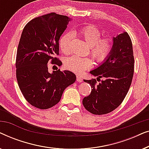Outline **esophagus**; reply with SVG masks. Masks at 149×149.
I'll return each mask as SVG.
<instances>
[{
	"instance_id": "esophagus-1",
	"label": "esophagus",
	"mask_w": 149,
	"mask_h": 149,
	"mask_svg": "<svg viewBox=\"0 0 149 149\" xmlns=\"http://www.w3.org/2000/svg\"><path fill=\"white\" fill-rule=\"evenodd\" d=\"M77 81L79 83L83 82V79H82V78H81V77H80V76H77Z\"/></svg>"
}]
</instances>
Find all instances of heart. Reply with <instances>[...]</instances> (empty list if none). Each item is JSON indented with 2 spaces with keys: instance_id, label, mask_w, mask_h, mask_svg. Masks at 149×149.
<instances>
[{
  "instance_id": "b5f03b06",
  "label": "heart",
  "mask_w": 149,
  "mask_h": 149,
  "mask_svg": "<svg viewBox=\"0 0 149 149\" xmlns=\"http://www.w3.org/2000/svg\"><path fill=\"white\" fill-rule=\"evenodd\" d=\"M86 43L89 46L90 55L98 62L104 60L111 52L113 47L112 40L108 37H101V33L94 26L88 25L81 28L77 31ZM71 34L66 33L61 36L59 45L62 52L65 54L70 52ZM68 70L76 73H81L92 66V61L87 58H79L72 56L67 58L64 64Z\"/></svg>"
}]
</instances>
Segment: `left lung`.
<instances>
[{
	"label": "left lung",
	"mask_w": 149,
	"mask_h": 149,
	"mask_svg": "<svg viewBox=\"0 0 149 149\" xmlns=\"http://www.w3.org/2000/svg\"><path fill=\"white\" fill-rule=\"evenodd\" d=\"M134 58L131 38L126 32L113 38V47L107 58L89 73L97 77L83 80L90 84V95L85 97L83 104L93 115L111 113L121 104L131 85L134 75Z\"/></svg>",
	"instance_id": "obj_1"
}]
</instances>
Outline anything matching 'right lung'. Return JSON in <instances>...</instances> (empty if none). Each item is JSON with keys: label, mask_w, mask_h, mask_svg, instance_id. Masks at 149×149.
<instances>
[{"label": "right lung", "mask_w": 149, "mask_h": 149, "mask_svg": "<svg viewBox=\"0 0 149 149\" xmlns=\"http://www.w3.org/2000/svg\"><path fill=\"white\" fill-rule=\"evenodd\" d=\"M71 20L66 15L52 13L36 17L22 31L17 56L16 77L26 100L33 107L47 109L60 102L64 89L76 81V75L60 69L49 72L47 63L58 66L59 40Z\"/></svg>", "instance_id": "1"}]
</instances>
